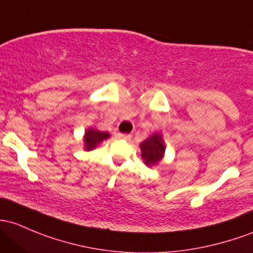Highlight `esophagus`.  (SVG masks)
I'll return each mask as SVG.
<instances>
[{
  "label": "esophagus",
  "instance_id": "obj_1",
  "mask_svg": "<svg viewBox=\"0 0 253 253\" xmlns=\"http://www.w3.org/2000/svg\"><path fill=\"white\" fill-rule=\"evenodd\" d=\"M118 137L120 138V139H124V140H131L132 135H129V134H122V133H120V134H118Z\"/></svg>",
  "mask_w": 253,
  "mask_h": 253
}]
</instances>
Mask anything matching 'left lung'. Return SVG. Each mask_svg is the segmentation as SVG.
<instances>
[{
	"mask_svg": "<svg viewBox=\"0 0 253 253\" xmlns=\"http://www.w3.org/2000/svg\"><path fill=\"white\" fill-rule=\"evenodd\" d=\"M142 159L148 167H154L162 161L166 151L164 137L161 133H154L147 139L143 140L139 145Z\"/></svg>",
	"mask_w": 253,
	"mask_h": 253,
	"instance_id": "left-lung-1",
	"label": "left lung"
}]
</instances>
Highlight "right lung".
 <instances>
[{
    "mask_svg": "<svg viewBox=\"0 0 253 253\" xmlns=\"http://www.w3.org/2000/svg\"><path fill=\"white\" fill-rule=\"evenodd\" d=\"M108 138H110V134L108 132H102L99 129L89 127L84 131V150H93Z\"/></svg>",
    "mask_w": 253,
    "mask_h": 253,
    "instance_id": "right-lung-1",
    "label": "right lung"
}]
</instances>
